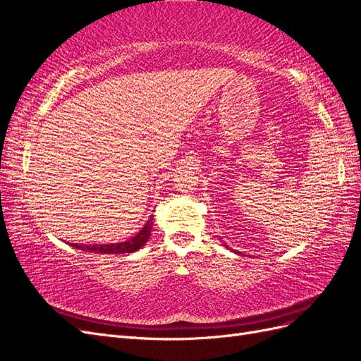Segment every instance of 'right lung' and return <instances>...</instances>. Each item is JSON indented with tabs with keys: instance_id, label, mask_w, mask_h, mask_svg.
<instances>
[{
	"instance_id": "right-lung-1",
	"label": "right lung",
	"mask_w": 361,
	"mask_h": 361,
	"mask_svg": "<svg viewBox=\"0 0 361 361\" xmlns=\"http://www.w3.org/2000/svg\"><path fill=\"white\" fill-rule=\"evenodd\" d=\"M154 215H150V220L143 226L141 231L125 243L118 244H71L72 247L89 251V253H101V255H117V253H134V251L143 247L152 232V224H154Z\"/></svg>"
}]
</instances>
